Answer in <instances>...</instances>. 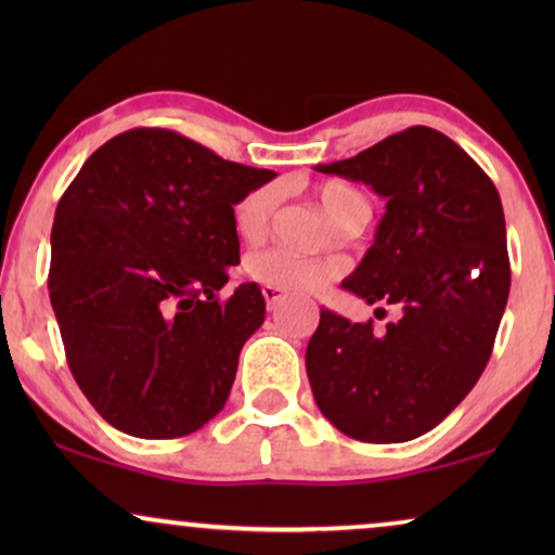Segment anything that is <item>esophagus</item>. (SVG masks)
Returning a JSON list of instances; mask_svg holds the SVG:
<instances>
[{
  "label": "esophagus",
  "instance_id": "1",
  "mask_svg": "<svg viewBox=\"0 0 555 555\" xmlns=\"http://www.w3.org/2000/svg\"><path fill=\"white\" fill-rule=\"evenodd\" d=\"M262 295H264V302H268V310H275L285 298L283 291L275 285H262Z\"/></svg>",
  "mask_w": 555,
  "mask_h": 555
}]
</instances>
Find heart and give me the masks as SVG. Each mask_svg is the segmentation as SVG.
<instances>
[{
  "instance_id": "1",
  "label": "heart",
  "mask_w": 555,
  "mask_h": 555,
  "mask_svg": "<svg viewBox=\"0 0 555 555\" xmlns=\"http://www.w3.org/2000/svg\"><path fill=\"white\" fill-rule=\"evenodd\" d=\"M315 196L338 224L348 227L369 219V199L346 181H323V184L315 186ZM278 199L280 192L270 184L257 186L247 196H242L237 207H234V227H237L240 237L260 240L272 222ZM247 268L260 283L295 293L321 291L344 272L336 260H313V257H302L283 247L253 255Z\"/></svg>"
}]
</instances>
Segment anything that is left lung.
<instances>
[{"label":"left lung","mask_w":555,"mask_h":555,"mask_svg":"<svg viewBox=\"0 0 555 555\" xmlns=\"http://www.w3.org/2000/svg\"><path fill=\"white\" fill-rule=\"evenodd\" d=\"M315 171L363 181L386 199L374 245L340 285L369 306L399 308V321L374 333L371 321L321 308L306 351L310 389L344 435L409 442L435 429L490 361L511 293L500 194L457 143L427 126Z\"/></svg>","instance_id":"obj_1"}]
</instances>
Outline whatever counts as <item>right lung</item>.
<instances>
[{
    "instance_id": "right-lung-1",
    "label": "right lung",
    "mask_w": 555,
    "mask_h": 555,
    "mask_svg": "<svg viewBox=\"0 0 555 555\" xmlns=\"http://www.w3.org/2000/svg\"><path fill=\"white\" fill-rule=\"evenodd\" d=\"M275 177L166 128H133L65 189L50 302L67 366L111 427L173 439L222 412L264 321L257 283L217 298L240 264L234 204Z\"/></svg>"
}]
</instances>
